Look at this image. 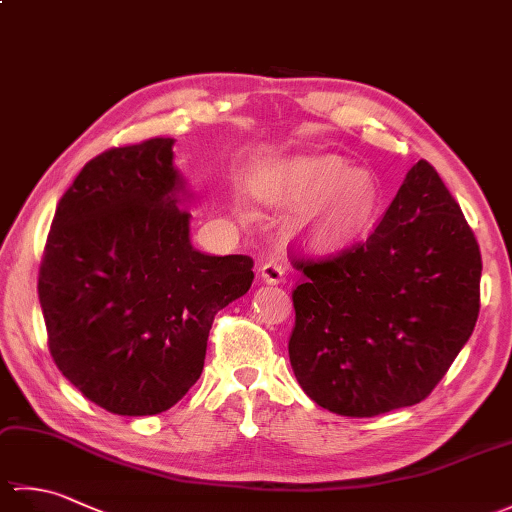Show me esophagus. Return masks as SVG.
<instances>
[{
    "mask_svg": "<svg viewBox=\"0 0 512 512\" xmlns=\"http://www.w3.org/2000/svg\"><path fill=\"white\" fill-rule=\"evenodd\" d=\"M259 273H262V279L266 281V284L275 286V284H281V281H284L286 268L281 266L279 262H266V264L262 266V270H259Z\"/></svg>",
    "mask_w": 512,
    "mask_h": 512,
    "instance_id": "1",
    "label": "esophagus"
}]
</instances>
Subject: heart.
I'll list each match as a JSON object with an SVG mask.
<instances>
[{"instance_id": "1", "label": "heart", "mask_w": 512, "mask_h": 512, "mask_svg": "<svg viewBox=\"0 0 512 512\" xmlns=\"http://www.w3.org/2000/svg\"><path fill=\"white\" fill-rule=\"evenodd\" d=\"M268 202L306 209L301 226L312 244L341 246L361 233L378 206L372 171L347 169L339 156H301L270 167L262 178Z\"/></svg>"}]
</instances>
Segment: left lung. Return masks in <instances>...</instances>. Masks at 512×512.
Here are the masks:
<instances>
[{
	"instance_id": "left-lung-1",
	"label": "left lung",
	"mask_w": 512,
	"mask_h": 512,
	"mask_svg": "<svg viewBox=\"0 0 512 512\" xmlns=\"http://www.w3.org/2000/svg\"><path fill=\"white\" fill-rule=\"evenodd\" d=\"M292 266L306 275L292 292V372L339 416L372 418L427 398L480 314V246L427 160L407 171L365 242Z\"/></svg>"
}]
</instances>
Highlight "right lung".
Here are the masks:
<instances>
[{"mask_svg":"<svg viewBox=\"0 0 512 512\" xmlns=\"http://www.w3.org/2000/svg\"><path fill=\"white\" fill-rule=\"evenodd\" d=\"M173 138L103 151L54 213L39 303L61 374L118 416H154L200 378L215 314L253 284L248 255L191 246Z\"/></svg>","mask_w":512,"mask_h":512,"instance_id":"1","label":"right lung"}]
</instances>
